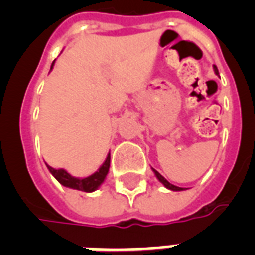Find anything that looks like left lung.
Masks as SVG:
<instances>
[{"instance_id": "obj_1", "label": "left lung", "mask_w": 255, "mask_h": 255, "mask_svg": "<svg viewBox=\"0 0 255 255\" xmlns=\"http://www.w3.org/2000/svg\"><path fill=\"white\" fill-rule=\"evenodd\" d=\"M213 67H214V73H216V74H217V75H218V70H217V67H216V66H213ZM152 170H153V172H155L156 177L159 178V181L161 182V184H163V185L165 186V188H168V189H170V190H182V188H178V186L172 185V184H170V182H168L167 180H165V178H164L163 176H161V174H160L159 172H157V170H156V169H153V168H152Z\"/></svg>"}]
</instances>
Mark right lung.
I'll list each match as a JSON object with an SVG mask.
<instances>
[{
  "instance_id": "right-lung-1",
  "label": "right lung",
  "mask_w": 255,
  "mask_h": 255,
  "mask_svg": "<svg viewBox=\"0 0 255 255\" xmlns=\"http://www.w3.org/2000/svg\"><path fill=\"white\" fill-rule=\"evenodd\" d=\"M53 65H51V69H53ZM110 159H111V156L108 153L107 159L103 163V165L99 168V169L96 170L95 173L91 174V176H88V177L85 178H77L73 177L69 172H66L65 169H54L50 165H47L49 168L50 173L53 174L54 177L57 178L58 182L62 184L63 186H67V188H71V189H77V190H82V192H94L100 186V184L104 181V178L107 176L108 169H110Z\"/></svg>"
}]
</instances>
